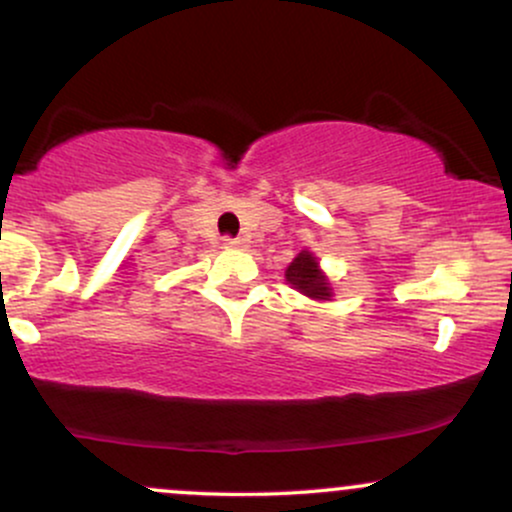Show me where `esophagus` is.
I'll use <instances>...</instances> for the list:
<instances>
[{
	"label": "esophagus",
	"mask_w": 512,
	"mask_h": 512,
	"mask_svg": "<svg viewBox=\"0 0 512 512\" xmlns=\"http://www.w3.org/2000/svg\"><path fill=\"white\" fill-rule=\"evenodd\" d=\"M223 245H226V248H245V238H226Z\"/></svg>",
	"instance_id": "1"
}]
</instances>
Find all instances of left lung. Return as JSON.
<instances>
[{
    "label": "left lung",
    "instance_id": "obj_1",
    "mask_svg": "<svg viewBox=\"0 0 512 512\" xmlns=\"http://www.w3.org/2000/svg\"><path fill=\"white\" fill-rule=\"evenodd\" d=\"M286 284L296 289L303 296L313 298V301H332L334 289L330 276L322 272L320 262L308 248L298 252L293 262L286 267Z\"/></svg>",
    "mask_w": 512,
    "mask_h": 512
}]
</instances>
